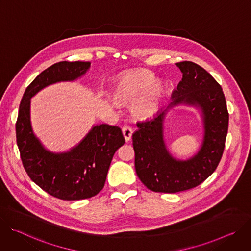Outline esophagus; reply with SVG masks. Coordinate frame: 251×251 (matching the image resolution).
I'll list each match as a JSON object with an SVG mask.
<instances>
[{
    "mask_svg": "<svg viewBox=\"0 0 251 251\" xmlns=\"http://www.w3.org/2000/svg\"><path fill=\"white\" fill-rule=\"evenodd\" d=\"M122 133H123V136L125 138V141L129 142L132 138V133H133L131 127L128 126V125H124L123 128H122Z\"/></svg>",
    "mask_w": 251,
    "mask_h": 251,
    "instance_id": "1",
    "label": "esophagus"
}]
</instances>
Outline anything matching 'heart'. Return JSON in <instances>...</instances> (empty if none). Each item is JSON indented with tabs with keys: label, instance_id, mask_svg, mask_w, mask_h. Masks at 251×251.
I'll return each mask as SVG.
<instances>
[{
	"label": "heart",
	"instance_id": "obj_1",
	"mask_svg": "<svg viewBox=\"0 0 251 251\" xmlns=\"http://www.w3.org/2000/svg\"><path fill=\"white\" fill-rule=\"evenodd\" d=\"M152 74L147 71H134L123 75L114 89V97L122 103L131 102L132 114L139 119H149L158 110L162 93V85L154 80Z\"/></svg>",
	"mask_w": 251,
	"mask_h": 251
}]
</instances>
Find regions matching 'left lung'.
<instances>
[{
	"label": "left lung",
	"instance_id": "left-lung-1",
	"mask_svg": "<svg viewBox=\"0 0 251 251\" xmlns=\"http://www.w3.org/2000/svg\"><path fill=\"white\" fill-rule=\"evenodd\" d=\"M183 78L173 91V102L153 119L138 122L132 135L137 176L149 190L177 193L201 185L219 166L228 130V111L222 86L205 69L192 61L176 63ZM178 102L199 105L204 114L205 137L197 155L178 161L163 143V119L170 106Z\"/></svg>",
	"mask_w": 251,
	"mask_h": 251
}]
</instances>
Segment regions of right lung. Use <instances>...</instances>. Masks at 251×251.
Wrapping results in <instances>:
<instances>
[{
    "instance_id": "add662e5",
    "label": "right lung",
    "mask_w": 251,
    "mask_h": 251,
    "mask_svg": "<svg viewBox=\"0 0 251 251\" xmlns=\"http://www.w3.org/2000/svg\"><path fill=\"white\" fill-rule=\"evenodd\" d=\"M89 66V61H60L45 69L26 87L16 122L17 144L27 176L45 192L64 201L89 199L103 189L112 158L125 139L118 126L100 124L69 152L50 153L32 133L29 99L50 84L80 77Z\"/></svg>"
}]
</instances>
